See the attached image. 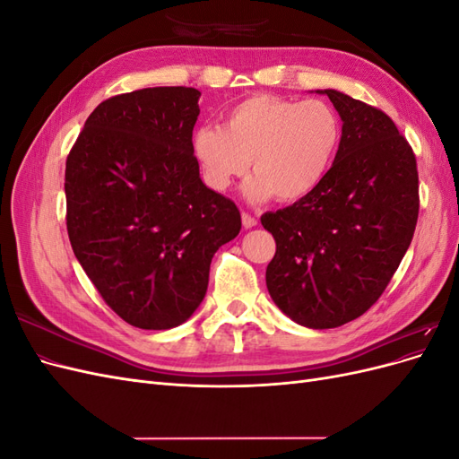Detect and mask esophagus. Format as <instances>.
Segmentation results:
<instances>
[{
  "label": "esophagus",
  "mask_w": 459,
  "mask_h": 459,
  "mask_svg": "<svg viewBox=\"0 0 459 459\" xmlns=\"http://www.w3.org/2000/svg\"><path fill=\"white\" fill-rule=\"evenodd\" d=\"M241 221H243V228L245 230H251V228H255L258 224V220L255 216H251V214H247V212L241 214Z\"/></svg>",
  "instance_id": "obj_1"
}]
</instances>
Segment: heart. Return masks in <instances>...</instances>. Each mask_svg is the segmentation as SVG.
I'll return each mask as SVG.
<instances>
[{"instance_id": "b5f03b06", "label": "heart", "mask_w": 459, "mask_h": 459, "mask_svg": "<svg viewBox=\"0 0 459 459\" xmlns=\"http://www.w3.org/2000/svg\"><path fill=\"white\" fill-rule=\"evenodd\" d=\"M342 145V122L322 100L297 101L256 93L233 105L224 128L201 126L193 134V155L206 184L226 191L235 178L255 176L245 195L262 203H299L324 184Z\"/></svg>"}]
</instances>
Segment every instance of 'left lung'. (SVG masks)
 <instances>
[{
    "label": "left lung",
    "instance_id": "left-lung-1",
    "mask_svg": "<svg viewBox=\"0 0 459 459\" xmlns=\"http://www.w3.org/2000/svg\"><path fill=\"white\" fill-rule=\"evenodd\" d=\"M342 145L310 197L260 221L275 239L266 285L299 325L331 329L377 302L411 243L420 212L413 151L383 110L337 90Z\"/></svg>",
    "mask_w": 459,
    "mask_h": 459
}]
</instances>
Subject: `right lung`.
I'll return each mask as SVG.
<instances>
[{
    "label": "right lung",
    "mask_w": 459,
    "mask_h": 459,
    "mask_svg": "<svg viewBox=\"0 0 459 459\" xmlns=\"http://www.w3.org/2000/svg\"><path fill=\"white\" fill-rule=\"evenodd\" d=\"M201 91L145 88L95 107L66 159V230L103 300L140 329L199 308L214 253L238 238L233 201L208 189L193 155Z\"/></svg>",
    "instance_id": "add662e5"
}]
</instances>
